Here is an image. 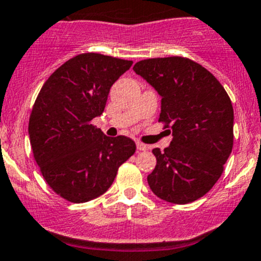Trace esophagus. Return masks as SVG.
I'll return each instance as SVG.
<instances>
[{"instance_id":"34e87169","label":"esophagus","mask_w":261,"mask_h":261,"mask_svg":"<svg viewBox=\"0 0 261 261\" xmlns=\"http://www.w3.org/2000/svg\"><path fill=\"white\" fill-rule=\"evenodd\" d=\"M136 147H138L139 151H146L147 150V145L142 144V142H140V141L136 142Z\"/></svg>"}]
</instances>
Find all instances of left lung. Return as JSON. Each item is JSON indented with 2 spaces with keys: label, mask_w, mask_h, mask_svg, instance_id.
<instances>
[{
  "label": "left lung",
  "mask_w": 261,
  "mask_h": 261,
  "mask_svg": "<svg viewBox=\"0 0 261 261\" xmlns=\"http://www.w3.org/2000/svg\"><path fill=\"white\" fill-rule=\"evenodd\" d=\"M134 71L163 97L159 122L174 136L163 152L152 150L156 166L147 176L150 189L172 204L195 201L220 179L231 153V100L210 71L186 57L142 60Z\"/></svg>",
  "instance_id": "obj_1"
}]
</instances>
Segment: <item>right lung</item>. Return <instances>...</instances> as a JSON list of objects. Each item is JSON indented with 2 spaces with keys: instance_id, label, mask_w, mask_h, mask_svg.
<instances>
[{
  "instance_id": "add662e5",
  "label": "right lung",
  "mask_w": 261,
  "mask_h": 261,
  "mask_svg": "<svg viewBox=\"0 0 261 261\" xmlns=\"http://www.w3.org/2000/svg\"><path fill=\"white\" fill-rule=\"evenodd\" d=\"M131 65L96 52L80 54L60 66L38 92L29 121L32 153L47 185L67 201L81 204L102 195L135 153L130 138H109L91 122Z\"/></svg>"
}]
</instances>
